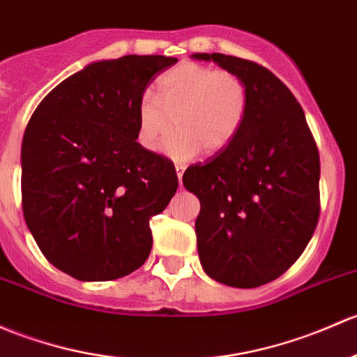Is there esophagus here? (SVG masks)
Segmentation results:
<instances>
[{
    "mask_svg": "<svg viewBox=\"0 0 357 357\" xmlns=\"http://www.w3.org/2000/svg\"><path fill=\"white\" fill-rule=\"evenodd\" d=\"M185 166L183 164H176V176H178V181L179 186H181V179H183V172H185Z\"/></svg>",
    "mask_w": 357,
    "mask_h": 357,
    "instance_id": "obj_1",
    "label": "esophagus"
}]
</instances>
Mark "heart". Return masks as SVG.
I'll return each instance as SVG.
<instances>
[{"label": "heart", "instance_id": "obj_1", "mask_svg": "<svg viewBox=\"0 0 357 357\" xmlns=\"http://www.w3.org/2000/svg\"><path fill=\"white\" fill-rule=\"evenodd\" d=\"M248 112V89L239 75L198 63H181L159 78V96L144 90L137 106V140L155 152L171 135L164 153L190 160L204 150L217 155L238 137Z\"/></svg>", "mask_w": 357, "mask_h": 357}]
</instances>
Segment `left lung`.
Returning <instances> with one entry per match:
<instances>
[{"instance_id":"1","label":"left lung","mask_w":357,"mask_h":357,"mask_svg":"<svg viewBox=\"0 0 357 357\" xmlns=\"http://www.w3.org/2000/svg\"><path fill=\"white\" fill-rule=\"evenodd\" d=\"M239 75L248 112L238 137L183 174L200 200V264L231 287L264 286L301 257L320 213V157L303 107L272 71L220 52H195Z\"/></svg>"}]
</instances>
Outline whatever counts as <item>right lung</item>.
I'll return each instance as SVG.
<instances>
[{"mask_svg":"<svg viewBox=\"0 0 357 357\" xmlns=\"http://www.w3.org/2000/svg\"><path fill=\"white\" fill-rule=\"evenodd\" d=\"M178 61L128 54L93 61L37 106L22 142V204L37 246L78 280H114L144 265L150 217L178 190L174 166L137 142V106Z\"/></svg>","mask_w":357,"mask_h":357,"instance_id":"right-lung-1","label":"right lung"}]
</instances>
